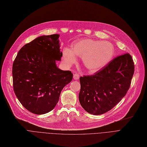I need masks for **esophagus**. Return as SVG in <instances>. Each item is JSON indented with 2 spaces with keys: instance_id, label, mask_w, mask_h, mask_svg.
Returning <instances> with one entry per match:
<instances>
[{
  "instance_id": "1",
  "label": "esophagus",
  "mask_w": 147,
  "mask_h": 147,
  "mask_svg": "<svg viewBox=\"0 0 147 147\" xmlns=\"http://www.w3.org/2000/svg\"><path fill=\"white\" fill-rule=\"evenodd\" d=\"M73 78L74 80H79V75L78 73H74V76H73Z\"/></svg>"
}]
</instances>
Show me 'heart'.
Listing matches in <instances>:
<instances>
[{
  "instance_id": "heart-1",
  "label": "heart",
  "mask_w": 147,
  "mask_h": 147,
  "mask_svg": "<svg viewBox=\"0 0 147 147\" xmlns=\"http://www.w3.org/2000/svg\"><path fill=\"white\" fill-rule=\"evenodd\" d=\"M114 54V46L110 42L86 38L73 42L71 50L65 48L63 59L67 65H71L76 62V57H80L89 73H95L110 63Z\"/></svg>"
}]
</instances>
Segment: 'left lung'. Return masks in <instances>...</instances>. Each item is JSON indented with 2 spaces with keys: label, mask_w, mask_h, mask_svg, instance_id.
I'll return each instance as SVG.
<instances>
[{
  "label": "left lung",
  "mask_w": 147,
  "mask_h": 147,
  "mask_svg": "<svg viewBox=\"0 0 147 147\" xmlns=\"http://www.w3.org/2000/svg\"><path fill=\"white\" fill-rule=\"evenodd\" d=\"M134 63L129 53L114 58L94 75L80 77L79 102L93 115L111 110L124 97L134 73Z\"/></svg>",
  "instance_id": "obj_1"
}]
</instances>
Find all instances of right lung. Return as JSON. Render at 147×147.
Instances as JSON below:
<instances>
[{"label": "right lung", "mask_w": 147, "mask_h": 147, "mask_svg": "<svg viewBox=\"0 0 147 147\" xmlns=\"http://www.w3.org/2000/svg\"><path fill=\"white\" fill-rule=\"evenodd\" d=\"M59 34L42 36L20 50L12 66L13 87L25 109L41 115L52 111L61 92L73 79L70 71L58 68L61 61Z\"/></svg>", "instance_id": "right-lung-1"}]
</instances>
